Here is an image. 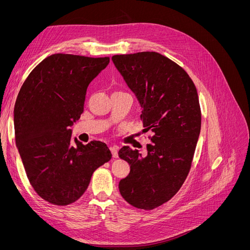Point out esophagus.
Returning a JSON list of instances; mask_svg holds the SVG:
<instances>
[{
    "instance_id": "34e87169",
    "label": "esophagus",
    "mask_w": 250,
    "mask_h": 250,
    "mask_svg": "<svg viewBox=\"0 0 250 250\" xmlns=\"http://www.w3.org/2000/svg\"><path fill=\"white\" fill-rule=\"evenodd\" d=\"M109 149H110V152L112 154V157L117 158L118 157V147L117 146H110Z\"/></svg>"
}]
</instances>
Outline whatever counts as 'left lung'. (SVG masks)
Wrapping results in <instances>:
<instances>
[{
  "label": "left lung",
  "instance_id": "8db88e82",
  "mask_svg": "<svg viewBox=\"0 0 250 250\" xmlns=\"http://www.w3.org/2000/svg\"><path fill=\"white\" fill-rule=\"evenodd\" d=\"M111 59L140 101L145 131L153 132L146 157L128 146L119 150L130 166L119 184L120 193L132 207L151 210L179 191L191 170L201 129L197 89L183 67L160 53Z\"/></svg>",
  "mask_w": 250,
  "mask_h": 250
}]
</instances>
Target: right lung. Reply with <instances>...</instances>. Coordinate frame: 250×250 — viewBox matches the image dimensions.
Returning <instances> with one entry per match:
<instances>
[{
  "mask_svg": "<svg viewBox=\"0 0 250 250\" xmlns=\"http://www.w3.org/2000/svg\"><path fill=\"white\" fill-rule=\"evenodd\" d=\"M109 57L53 54L28 75L14 106L16 143L30 185L55 206H69L86 191L94 172L110 161L100 141L71 140L70 126L80 119L87 86Z\"/></svg>",
  "mask_w": 250,
  "mask_h": 250,
  "instance_id": "add662e5",
  "label": "right lung"
}]
</instances>
